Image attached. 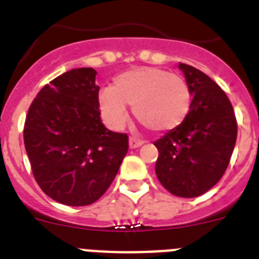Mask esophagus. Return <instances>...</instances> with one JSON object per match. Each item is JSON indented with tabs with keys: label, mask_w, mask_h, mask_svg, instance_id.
Here are the masks:
<instances>
[{
	"label": "esophagus",
	"mask_w": 259,
	"mask_h": 259,
	"mask_svg": "<svg viewBox=\"0 0 259 259\" xmlns=\"http://www.w3.org/2000/svg\"><path fill=\"white\" fill-rule=\"evenodd\" d=\"M142 144H144V141H142V140H138V138H136V137H130L129 138V148H130V149H136V148H140Z\"/></svg>",
	"instance_id": "obj_1"
}]
</instances>
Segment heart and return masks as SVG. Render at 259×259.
Segmentation results:
<instances>
[{"label": "heart", "instance_id": "obj_1", "mask_svg": "<svg viewBox=\"0 0 259 259\" xmlns=\"http://www.w3.org/2000/svg\"><path fill=\"white\" fill-rule=\"evenodd\" d=\"M191 89L183 76L156 67H140L122 72L114 86L99 93V109L106 123L119 129L129 106L140 121L154 132H166L183 123L191 109Z\"/></svg>", "mask_w": 259, "mask_h": 259}]
</instances>
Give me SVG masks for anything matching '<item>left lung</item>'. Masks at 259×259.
Wrapping results in <instances>:
<instances>
[{"label":"left lung","instance_id":"obj_1","mask_svg":"<svg viewBox=\"0 0 259 259\" xmlns=\"http://www.w3.org/2000/svg\"><path fill=\"white\" fill-rule=\"evenodd\" d=\"M193 95L183 123L154 142L156 175L172 195L196 197L221 180L237 141V119L225 91L197 68L179 63Z\"/></svg>","mask_w":259,"mask_h":259}]
</instances>
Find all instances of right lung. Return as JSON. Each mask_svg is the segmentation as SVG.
Listing matches in <instances>:
<instances>
[{
    "mask_svg": "<svg viewBox=\"0 0 259 259\" xmlns=\"http://www.w3.org/2000/svg\"><path fill=\"white\" fill-rule=\"evenodd\" d=\"M97 71H67L42 87L24 126L33 176L58 203L89 205L107 191L127 153V136L101 121Z\"/></svg>",
    "mask_w": 259,
    "mask_h": 259,
    "instance_id": "add662e5",
    "label": "right lung"
}]
</instances>
